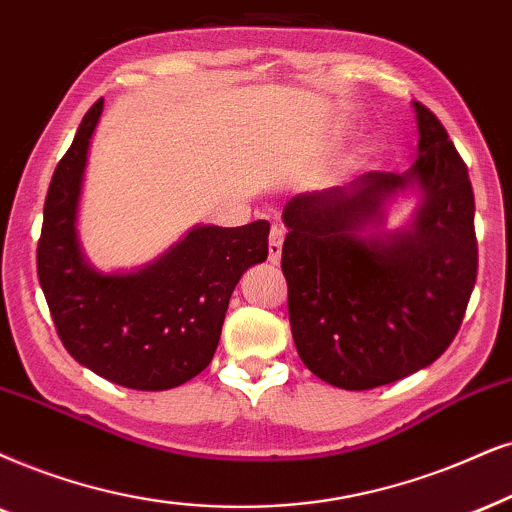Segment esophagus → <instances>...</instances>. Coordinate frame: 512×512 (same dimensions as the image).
I'll list each match as a JSON object with an SVG mask.
<instances>
[{
  "instance_id": "esophagus-1",
  "label": "esophagus",
  "mask_w": 512,
  "mask_h": 512,
  "mask_svg": "<svg viewBox=\"0 0 512 512\" xmlns=\"http://www.w3.org/2000/svg\"><path fill=\"white\" fill-rule=\"evenodd\" d=\"M283 238H286V229H283L281 224L271 226V231H269V262H271V264L281 262Z\"/></svg>"
}]
</instances>
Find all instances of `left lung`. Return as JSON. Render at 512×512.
I'll use <instances>...</instances> for the list:
<instances>
[{
    "label": "left lung",
    "mask_w": 512,
    "mask_h": 512,
    "mask_svg": "<svg viewBox=\"0 0 512 512\" xmlns=\"http://www.w3.org/2000/svg\"><path fill=\"white\" fill-rule=\"evenodd\" d=\"M418 158L404 174L368 172L297 193L283 208L281 269L297 354L323 383L373 390L430 366L461 328L477 278L475 196L449 134L413 101ZM413 190L410 224L384 210Z\"/></svg>",
    "instance_id": "8db88e82"
}]
</instances>
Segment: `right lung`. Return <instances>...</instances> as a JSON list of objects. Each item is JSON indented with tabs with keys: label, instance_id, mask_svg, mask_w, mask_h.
I'll return each instance as SVG.
<instances>
[{
	"label": "right lung",
	"instance_id": "right-lung-1",
	"mask_svg": "<svg viewBox=\"0 0 512 512\" xmlns=\"http://www.w3.org/2000/svg\"><path fill=\"white\" fill-rule=\"evenodd\" d=\"M101 113L103 99L84 115L51 177L37 276L58 338L77 364L129 390H170L215 357L236 283L267 260L269 222L198 224L144 267L96 269L82 252L77 212Z\"/></svg>",
	"mask_w": 512,
	"mask_h": 512
}]
</instances>
